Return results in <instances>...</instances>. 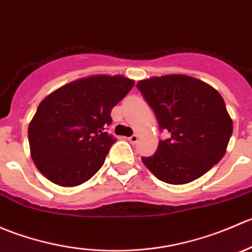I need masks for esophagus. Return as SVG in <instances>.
Returning a JSON list of instances; mask_svg holds the SVG:
<instances>
[{
	"label": "esophagus",
	"instance_id": "1",
	"mask_svg": "<svg viewBox=\"0 0 252 252\" xmlns=\"http://www.w3.org/2000/svg\"><path fill=\"white\" fill-rule=\"evenodd\" d=\"M128 140H129V142H131V144H136V142H138V140H139V136L138 135H131V136H129Z\"/></svg>",
	"mask_w": 252,
	"mask_h": 252
}]
</instances>
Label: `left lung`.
<instances>
[{
  "label": "left lung",
  "mask_w": 252,
  "mask_h": 252,
  "mask_svg": "<svg viewBox=\"0 0 252 252\" xmlns=\"http://www.w3.org/2000/svg\"><path fill=\"white\" fill-rule=\"evenodd\" d=\"M136 86L156 114L159 128L171 134L159 140L152 156L141 158L157 179L187 184L222 159L233 121L215 88L185 74L151 77Z\"/></svg>",
  "instance_id": "1"
}]
</instances>
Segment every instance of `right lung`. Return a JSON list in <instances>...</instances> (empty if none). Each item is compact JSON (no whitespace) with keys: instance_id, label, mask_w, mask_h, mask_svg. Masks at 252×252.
<instances>
[{"instance_id":"add662e5","label":"right lung","mask_w":252,"mask_h":252,"mask_svg":"<svg viewBox=\"0 0 252 252\" xmlns=\"http://www.w3.org/2000/svg\"><path fill=\"white\" fill-rule=\"evenodd\" d=\"M134 86L124 75L95 74L61 86L40 102L28 129L36 168L60 187L88 182L116 139L111 111Z\"/></svg>"}]
</instances>
